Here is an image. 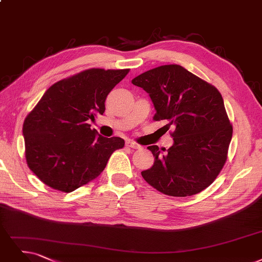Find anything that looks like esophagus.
Here are the masks:
<instances>
[{"label": "esophagus", "instance_id": "obj_1", "mask_svg": "<svg viewBox=\"0 0 262 262\" xmlns=\"http://www.w3.org/2000/svg\"><path fill=\"white\" fill-rule=\"evenodd\" d=\"M125 146H128V147H131L133 149H140L141 148V145H139L138 143H135L133 141H125Z\"/></svg>", "mask_w": 262, "mask_h": 262}]
</instances>
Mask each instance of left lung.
I'll return each instance as SVG.
<instances>
[{
  "label": "left lung",
  "mask_w": 262,
  "mask_h": 262,
  "mask_svg": "<svg viewBox=\"0 0 262 262\" xmlns=\"http://www.w3.org/2000/svg\"><path fill=\"white\" fill-rule=\"evenodd\" d=\"M148 93L154 119L173 124V145L163 154L148 146L155 162L143 179L172 196L193 195L210 186L226 163L232 125L213 85L177 64L155 68L132 79ZM165 151V148L162 149Z\"/></svg>",
  "instance_id": "left-lung-1"
}]
</instances>
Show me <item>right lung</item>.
I'll return each mask as SVG.
<instances>
[{"mask_svg":"<svg viewBox=\"0 0 262 262\" xmlns=\"http://www.w3.org/2000/svg\"><path fill=\"white\" fill-rule=\"evenodd\" d=\"M129 73L90 69L57 81L47 89L24 122L28 166L56 190L72 192L95 180L112 154L122 148L120 138H104L89 120L105 111L112 89Z\"/></svg>","mask_w":262,"mask_h":262,"instance_id":"1","label":"right lung"}]
</instances>
